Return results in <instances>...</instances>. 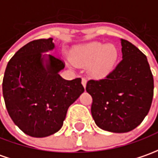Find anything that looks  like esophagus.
<instances>
[{
	"label": "esophagus",
	"mask_w": 158,
	"mask_h": 158,
	"mask_svg": "<svg viewBox=\"0 0 158 158\" xmlns=\"http://www.w3.org/2000/svg\"><path fill=\"white\" fill-rule=\"evenodd\" d=\"M81 83H82V85H83L84 87L85 88V86H86V83H87V80L85 79V78H83V79H82V81H81Z\"/></svg>",
	"instance_id": "34e87169"
}]
</instances>
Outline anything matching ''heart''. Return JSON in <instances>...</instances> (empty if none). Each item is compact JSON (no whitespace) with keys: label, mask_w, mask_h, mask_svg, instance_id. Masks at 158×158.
<instances>
[{"label":"heart","mask_w":158,"mask_h":158,"mask_svg":"<svg viewBox=\"0 0 158 158\" xmlns=\"http://www.w3.org/2000/svg\"><path fill=\"white\" fill-rule=\"evenodd\" d=\"M118 58V51L114 45L107 43H88L75 51L73 62L80 66L90 65L91 74L101 78L112 71Z\"/></svg>","instance_id":"obj_1"}]
</instances>
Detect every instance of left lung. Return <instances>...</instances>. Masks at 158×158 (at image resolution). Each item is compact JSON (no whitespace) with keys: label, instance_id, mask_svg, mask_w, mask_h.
I'll return each instance as SVG.
<instances>
[{"label":"left lung","instance_id":"left-lung-1","mask_svg":"<svg viewBox=\"0 0 158 158\" xmlns=\"http://www.w3.org/2000/svg\"><path fill=\"white\" fill-rule=\"evenodd\" d=\"M123 59L99 80H89L92 115L99 128L128 132L142 123L151 108L154 80L146 56L128 40H121Z\"/></svg>","mask_w":158,"mask_h":158}]
</instances>
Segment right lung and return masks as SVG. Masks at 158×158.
<instances>
[{
    "instance_id": "add662e5",
    "label": "right lung",
    "mask_w": 158,
    "mask_h": 158,
    "mask_svg": "<svg viewBox=\"0 0 158 158\" xmlns=\"http://www.w3.org/2000/svg\"><path fill=\"white\" fill-rule=\"evenodd\" d=\"M52 39L27 43L7 63L2 93L7 112L27 135L45 138L60 131L69 106L84 93L81 79L59 74L64 62L51 54Z\"/></svg>"
}]
</instances>
